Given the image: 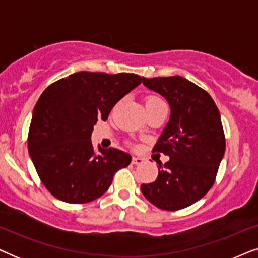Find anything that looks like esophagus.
<instances>
[{
	"label": "esophagus",
	"instance_id": "obj_1",
	"mask_svg": "<svg viewBox=\"0 0 258 258\" xmlns=\"http://www.w3.org/2000/svg\"><path fill=\"white\" fill-rule=\"evenodd\" d=\"M144 162V158L143 157H139V156H134L133 160H132V163L133 164H142Z\"/></svg>",
	"mask_w": 258,
	"mask_h": 258
}]
</instances>
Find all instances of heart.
<instances>
[{
	"mask_svg": "<svg viewBox=\"0 0 258 258\" xmlns=\"http://www.w3.org/2000/svg\"><path fill=\"white\" fill-rule=\"evenodd\" d=\"M164 102L161 100V98H158L156 96H149L146 100V105H147V109H150V108H154V107H157V105H163Z\"/></svg>",
	"mask_w": 258,
	"mask_h": 258,
	"instance_id": "obj_1",
	"label": "heart"
}]
</instances>
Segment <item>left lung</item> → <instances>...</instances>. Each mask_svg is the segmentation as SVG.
Instances as JSON below:
<instances>
[{
    "instance_id": "left-lung-1",
    "label": "left lung",
    "mask_w": 258,
    "mask_h": 258,
    "mask_svg": "<svg viewBox=\"0 0 258 258\" xmlns=\"http://www.w3.org/2000/svg\"><path fill=\"white\" fill-rule=\"evenodd\" d=\"M143 84L170 105V119L153 149L170 160L158 163L157 178L141 190L160 209H183L202 199L216 178L225 151L220 111L206 90L184 77H143Z\"/></svg>"
}]
</instances>
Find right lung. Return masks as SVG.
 <instances>
[{"label": "right lung", "instance_id": "right-lung-1", "mask_svg": "<svg viewBox=\"0 0 258 258\" xmlns=\"http://www.w3.org/2000/svg\"><path fill=\"white\" fill-rule=\"evenodd\" d=\"M142 82L136 74L79 72L51 83L33 111L28 150L38 176L56 199L72 204L91 202L110 186L115 172L128 167L124 151L98 147L91 133L121 98Z\"/></svg>", "mask_w": 258, "mask_h": 258}]
</instances>
